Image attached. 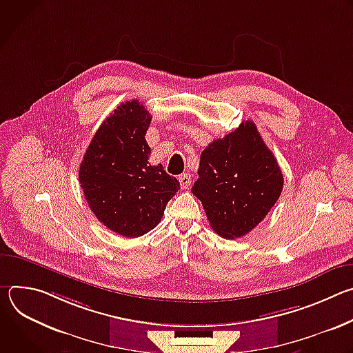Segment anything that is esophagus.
I'll use <instances>...</instances> for the list:
<instances>
[{"mask_svg": "<svg viewBox=\"0 0 353 353\" xmlns=\"http://www.w3.org/2000/svg\"><path fill=\"white\" fill-rule=\"evenodd\" d=\"M179 181H180V187L184 190V188H188L190 184H191V176L188 173H183L179 176Z\"/></svg>", "mask_w": 353, "mask_h": 353, "instance_id": "34e87169", "label": "esophagus"}]
</instances>
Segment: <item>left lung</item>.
Listing matches in <instances>:
<instances>
[{"instance_id":"obj_1","label":"left lung","mask_w":353,"mask_h":353,"mask_svg":"<svg viewBox=\"0 0 353 353\" xmlns=\"http://www.w3.org/2000/svg\"><path fill=\"white\" fill-rule=\"evenodd\" d=\"M282 188L275 157L257 125L247 120L203 150L191 191L203 203L212 229L225 239H239L267 216Z\"/></svg>"}]
</instances>
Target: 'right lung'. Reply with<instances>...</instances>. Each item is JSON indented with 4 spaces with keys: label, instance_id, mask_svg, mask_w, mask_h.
<instances>
[{
    "label": "right lung",
    "instance_id": "right-lung-1",
    "mask_svg": "<svg viewBox=\"0 0 353 353\" xmlns=\"http://www.w3.org/2000/svg\"><path fill=\"white\" fill-rule=\"evenodd\" d=\"M152 116L138 102L121 103L99 127L79 166L86 203L108 229L139 237L158 226L180 190L176 177L148 159L145 134Z\"/></svg>",
    "mask_w": 353,
    "mask_h": 353
}]
</instances>
